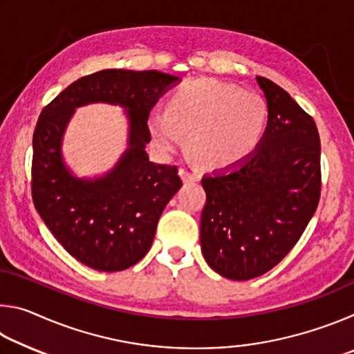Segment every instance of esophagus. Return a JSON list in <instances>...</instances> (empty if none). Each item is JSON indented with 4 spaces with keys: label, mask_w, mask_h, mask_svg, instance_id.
Instances as JSON below:
<instances>
[{
    "label": "esophagus",
    "mask_w": 354,
    "mask_h": 354,
    "mask_svg": "<svg viewBox=\"0 0 354 354\" xmlns=\"http://www.w3.org/2000/svg\"><path fill=\"white\" fill-rule=\"evenodd\" d=\"M179 175H181V178L184 179L185 183H194V181H198V175L194 171H190L187 169H181L179 170Z\"/></svg>",
    "instance_id": "1"
}]
</instances>
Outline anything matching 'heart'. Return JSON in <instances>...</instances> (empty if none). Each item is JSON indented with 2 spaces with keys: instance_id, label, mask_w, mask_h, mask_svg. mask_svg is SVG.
Returning <instances> with one entry per match:
<instances>
[{
  "instance_id": "b5f03b06",
  "label": "heart",
  "mask_w": 354,
  "mask_h": 354,
  "mask_svg": "<svg viewBox=\"0 0 354 354\" xmlns=\"http://www.w3.org/2000/svg\"><path fill=\"white\" fill-rule=\"evenodd\" d=\"M268 106L261 93L212 77L183 84L169 109H154L148 131L156 148L170 154L190 134V151L211 169H226L254 153L266 133Z\"/></svg>"
}]
</instances>
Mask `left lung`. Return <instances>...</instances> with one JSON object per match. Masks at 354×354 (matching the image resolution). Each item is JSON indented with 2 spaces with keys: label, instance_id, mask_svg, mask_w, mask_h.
Instances as JSON below:
<instances>
[{
  "label": "left lung",
  "instance_id": "8db88e82",
  "mask_svg": "<svg viewBox=\"0 0 354 354\" xmlns=\"http://www.w3.org/2000/svg\"><path fill=\"white\" fill-rule=\"evenodd\" d=\"M268 122L259 147L226 170L201 179L206 205L200 242L221 277H261L295 247L320 200V137L317 124L284 88L256 76Z\"/></svg>",
  "mask_w": 354,
  "mask_h": 354
}]
</instances>
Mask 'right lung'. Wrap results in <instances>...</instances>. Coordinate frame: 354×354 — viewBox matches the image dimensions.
I'll return each mask as SVG.
<instances>
[{
	"label": "right lung",
	"instance_id": "right-lung-1",
	"mask_svg": "<svg viewBox=\"0 0 354 354\" xmlns=\"http://www.w3.org/2000/svg\"><path fill=\"white\" fill-rule=\"evenodd\" d=\"M178 81L156 70H101L70 84L40 112L32 136V201L57 242L84 266L127 270L151 248L160 214L183 181L178 167L148 159V117ZM88 102L127 107L130 148L107 176L80 180L64 167L60 143L75 107Z\"/></svg>",
	"mask_w": 354,
	"mask_h": 354
}]
</instances>
